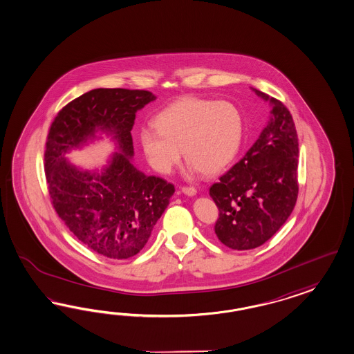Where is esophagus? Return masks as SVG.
Here are the masks:
<instances>
[{"instance_id":"esophagus-1","label":"esophagus","mask_w":354,"mask_h":354,"mask_svg":"<svg viewBox=\"0 0 354 354\" xmlns=\"http://www.w3.org/2000/svg\"><path fill=\"white\" fill-rule=\"evenodd\" d=\"M182 192L184 194H187V196H194L197 191H196V188L194 187H183Z\"/></svg>"}]
</instances>
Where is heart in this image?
Listing matches in <instances>:
<instances>
[{"instance_id":"heart-1","label":"heart","mask_w":354,"mask_h":354,"mask_svg":"<svg viewBox=\"0 0 354 354\" xmlns=\"http://www.w3.org/2000/svg\"><path fill=\"white\" fill-rule=\"evenodd\" d=\"M154 126L143 127L139 140L147 161L167 174L180 162L212 176L227 167L239 152L243 118L237 105L197 96L183 97L161 111Z\"/></svg>"}]
</instances>
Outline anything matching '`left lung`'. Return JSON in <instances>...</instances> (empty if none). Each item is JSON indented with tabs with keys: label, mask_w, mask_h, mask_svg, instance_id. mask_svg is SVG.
<instances>
[{
	"label": "left lung",
	"mask_w": 354,
	"mask_h": 354,
	"mask_svg": "<svg viewBox=\"0 0 354 354\" xmlns=\"http://www.w3.org/2000/svg\"><path fill=\"white\" fill-rule=\"evenodd\" d=\"M254 91L272 104L270 120L243 158L210 187L219 209L215 234L233 250L266 243L294 210L299 192V140L292 115L282 102Z\"/></svg>",
	"instance_id": "8db88e82"
}]
</instances>
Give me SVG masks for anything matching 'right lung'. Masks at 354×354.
<instances>
[{
	"mask_svg": "<svg viewBox=\"0 0 354 354\" xmlns=\"http://www.w3.org/2000/svg\"><path fill=\"white\" fill-rule=\"evenodd\" d=\"M154 99L147 90L95 88L63 106L48 130L45 174L51 203L77 239L105 258L129 259L143 249L175 192L131 162L135 113ZM97 129L113 134L122 152L102 174L78 171L64 154Z\"/></svg>",
	"mask_w": 354,
	"mask_h": 354,
	"instance_id": "1",
	"label": "right lung"
}]
</instances>
